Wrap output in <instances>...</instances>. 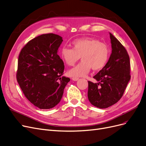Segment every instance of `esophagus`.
Returning <instances> with one entry per match:
<instances>
[{
  "label": "esophagus",
  "mask_w": 146,
  "mask_h": 146,
  "mask_svg": "<svg viewBox=\"0 0 146 146\" xmlns=\"http://www.w3.org/2000/svg\"><path fill=\"white\" fill-rule=\"evenodd\" d=\"M72 80H74V81H77V80H79V78H76V77H73V78H72Z\"/></svg>",
  "instance_id": "34e87169"
}]
</instances>
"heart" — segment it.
Listing matches in <instances>:
<instances>
[{"label": "heart", "instance_id": "obj_1", "mask_svg": "<svg viewBox=\"0 0 146 146\" xmlns=\"http://www.w3.org/2000/svg\"><path fill=\"white\" fill-rule=\"evenodd\" d=\"M72 48L64 46L60 55L62 60L68 66H73L79 59L82 61L68 72L69 76L82 77L87 74L91 68L94 71L102 70L107 64L110 56V49L106 43L93 38L85 37L74 40Z\"/></svg>", "mask_w": 146, "mask_h": 146}]
</instances>
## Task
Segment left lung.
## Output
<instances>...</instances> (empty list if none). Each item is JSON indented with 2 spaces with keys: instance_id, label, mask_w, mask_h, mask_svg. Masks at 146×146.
I'll list each match as a JSON object with an SVG mask.
<instances>
[{
  "instance_id": "obj_1",
  "label": "left lung",
  "mask_w": 146,
  "mask_h": 146,
  "mask_svg": "<svg viewBox=\"0 0 146 146\" xmlns=\"http://www.w3.org/2000/svg\"><path fill=\"white\" fill-rule=\"evenodd\" d=\"M112 53L106 66L93 77L98 83L88 81L90 103L104 109L119 100L131 79L128 53L120 42L110 33Z\"/></svg>"
}]
</instances>
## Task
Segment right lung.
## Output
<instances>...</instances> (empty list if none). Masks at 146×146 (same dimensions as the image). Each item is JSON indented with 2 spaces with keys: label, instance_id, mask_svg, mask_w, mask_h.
Masks as SVG:
<instances>
[{
  "label": "right lung",
  "instance_id": "obj_1",
  "mask_svg": "<svg viewBox=\"0 0 146 146\" xmlns=\"http://www.w3.org/2000/svg\"><path fill=\"white\" fill-rule=\"evenodd\" d=\"M62 41L56 34H42L29 41L20 53L17 80L26 98L40 109L57 105L70 80L62 76L64 62L58 55Z\"/></svg>",
  "mask_w": 146,
  "mask_h": 146
}]
</instances>
